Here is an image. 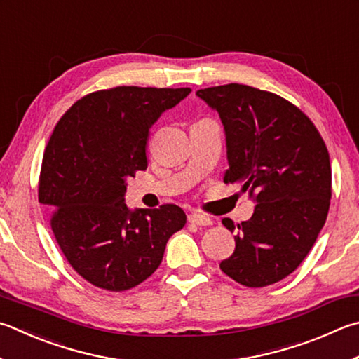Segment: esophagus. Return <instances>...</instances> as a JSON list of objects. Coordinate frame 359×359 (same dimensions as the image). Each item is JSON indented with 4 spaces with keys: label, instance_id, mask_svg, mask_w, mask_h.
I'll list each match as a JSON object with an SVG mask.
<instances>
[{
    "label": "esophagus",
    "instance_id": "esophagus-1",
    "mask_svg": "<svg viewBox=\"0 0 359 359\" xmlns=\"http://www.w3.org/2000/svg\"><path fill=\"white\" fill-rule=\"evenodd\" d=\"M188 223H191L194 226H212L213 221L210 218H207V217H202V215L193 213V215H190V217H188Z\"/></svg>",
    "mask_w": 359,
    "mask_h": 359
}]
</instances>
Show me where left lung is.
<instances>
[{
  "label": "left lung",
  "mask_w": 359,
  "mask_h": 359,
  "mask_svg": "<svg viewBox=\"0 0 359 359\" xmlns=\"http://www.w3.org/2000/svg\"><path fill=\"white\" fill-rule=\"evenodd\" d=\"M226 135V184L254 201L252 217L233 226L236 250L219 269L246 287H265L298 269L327 221L331 199L328 149L314 123L283 97L245 84L199 89Z\"/></svg>",
  "instance_id": "1"
}]
</instances>
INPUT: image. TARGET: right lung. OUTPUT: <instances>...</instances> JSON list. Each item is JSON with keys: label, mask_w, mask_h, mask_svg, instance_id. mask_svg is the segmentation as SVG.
I'll use <instances>...</instances> for the list:
<instances>
[{"label": "right lung", "mask_w": 359, "mask_h": 359, "mask_svg": "<svg viewBox=\"0 0 359 359\" xmlns=\"http://www.w3.org/2000/svg\"><path fill=\"white\" fill-rule=\"evenodd\" d=\"M191 93L190 88L117 86L74 103L43 152L39 202L78 275L95 287H135L161 264L169 237L187 223L174 204H126L127 179L147 168L149 128Z\"/></svg>", "instance_id": "1"}]
</instances>
